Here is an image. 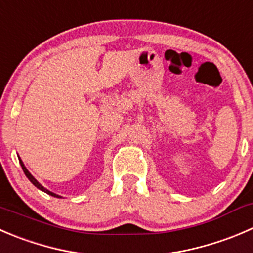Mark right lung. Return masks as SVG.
<instances>
[{
  "label": "right lung",
  "mask_w": 253,
  "mask_h": 253,
  "mask_svg": "<svg viewBox=\"0 0 253 253\" xmlns=\"http://www.w3.org/2000/svg\"><path fill=\"white\" fill-rule=\"evenodd\" d=\"M18 159H19V164H21V167H22V169H23V171H24V174H26V176L27 178L29 179V181H31L32 184H33L34 186H37V188L39 189V190H42V192H44V193H46V194H49V195H51V197H54V198H61L60 195H58V194H55V193H53V192H50V190H48V189L46 188H44L43 185H42L41 183H39L38 180H37L36 178H34L33 175H32L31 173H29L28 171V169L26 168V166H24V163L23 162H22V159L19 158L18 157Z\"/></svg>",
  "instance_id": "right-lung-1"
}]
</instances>
